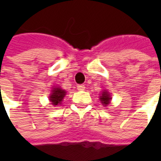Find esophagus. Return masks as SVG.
<instances>
[{
    "mask_svg": "<svg viewBox=\"0 0 161 161\" xmlns=\"http://www.w3.org/2000/svg\"><path fill=\"white\" fill-rule=\"evenodd\" d=\"M77 88H78V90L83 91L85 89V86L83 85V84H79V85L77 86Z\"/></svg>",
    "mask_w": 161,
    "mask_h": 161,
    "instance_id": "1",
    "label": "esophagus"
}]
</instances>
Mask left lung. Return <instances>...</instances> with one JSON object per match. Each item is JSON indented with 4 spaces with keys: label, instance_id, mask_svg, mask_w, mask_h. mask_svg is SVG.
Listing matches in <instances>:
<instances>
[{
    "label": "left lung",
    "instance_id": "1",
    "mask_svg": "<svg viewBox=\"0 0 161 161\" xmlns=\"http://www.w3.org/2000/svg\"><path fill=\"white\" fill-rule=\"evenodd\" d=\"M99 99H100L101 103H103V106H107L110 103V100L112 99V98L110 96V93L107 90H103L101 93V96Z\"/></svg>",
    "mask_w": 161,
    "mask_h": 161
}]
</instances>
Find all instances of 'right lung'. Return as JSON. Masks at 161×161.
Segmentation results:
<instances>
[{
	"label": "right lung",
	"instance_id": "1",
	"mask_svg": "<svg viewBox=\"0 0 161 161\" xmlns=\"http://www.w3.org/2000/svg\"><path fill=\"white\" fill-rule=\"evenodd\" d=\"M51 92V94L49 96V100L51 101V103L54 106L58 105L59 103L63 102V98L65 97L66 93H67L64 89L61 88L60 87H53Z\"/></svg>",
	"mask_w": 161,
	"mask_h": 161
}]
</instances>
